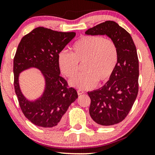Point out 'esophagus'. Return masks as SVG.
Returning <instances> with one entry per match:
<instances>
[{
    "mask_svg": "<svg viewBox=\"0 0 155 155\" xmlns=\"http://www.w3.org/2000/svg\"><path fill=\"white\" fill-rule=\"evenodd\" d=\"M77 93L78 95H81V94L84 93V91L82 90H77Z\"/></svg>",
    "mask_w": 155,
    "mask_h": 155,
    "instance_id": "34e87169",
    "label": "esophagus"
}]
</instances>
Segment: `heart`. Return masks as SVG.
Masks as SVG:
<instances>
[{"label":"heart","mask_w":155,"mask_h":155,"mask_svg":"<svg viewBox=\"0 0 155 155\" xmlns=\"http://www.w3.org/2000/svg\"><path fill=\"white\" fill-rule=\"evenodd\" d=\"M118 48L115 41L100 35H83L73 44L72 53L61 52L58 56L60 70L65 77L72 78L83 64V72L70 81L79 89L92 88L96 83L108 81L118 61Z\"/></svg>","instance_id":"1"}]
</instances>
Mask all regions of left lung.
<instances>
[{"instance_id": "obj_1", "label": "left lung", "mask_w": 155, "mask_h": 155, "mask_svg": "<svg viewBox=\"0 0 155 155\" xmlns=\"http://www.w3.org/2000/svg\"><path fill=\"white\" fill-rule=\"evenodd\" d=\"M91 35H107L118 48V61L105 85L87 94L89 111L97 125L111 126L125 119L134 104L139 90V60L129 33L114 21H105L86 31Z\"/></svg>"}]
</instances>
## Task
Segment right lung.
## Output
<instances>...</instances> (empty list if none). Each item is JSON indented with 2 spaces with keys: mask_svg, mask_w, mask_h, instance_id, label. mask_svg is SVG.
I'll return each mask as SVG.
<instances>
[{
  "mask_svg": "<svg viewBox=\"0 0 155 155\" xmlns=\"http://www.w3.org/2000/svg\"><path fill=\"white\" fill-rule=\"evenodd\" d=\"M76 35L74 32H59L38 27L25 35L18 44L14 59V89L20 109L25 117L36 126L57 127L64 124L65 113L78 98L75 89L68 87L60 76L58 56ZM36 67L43 72L46 87L35 101L26 99L21 92L18 77L23 70Z\"/></svg>",
  "mask_w": 155,
  "mask_h": 155,
  "instance_id": "right-lung-1",
  "label": "right lung"
}]
</instances>
